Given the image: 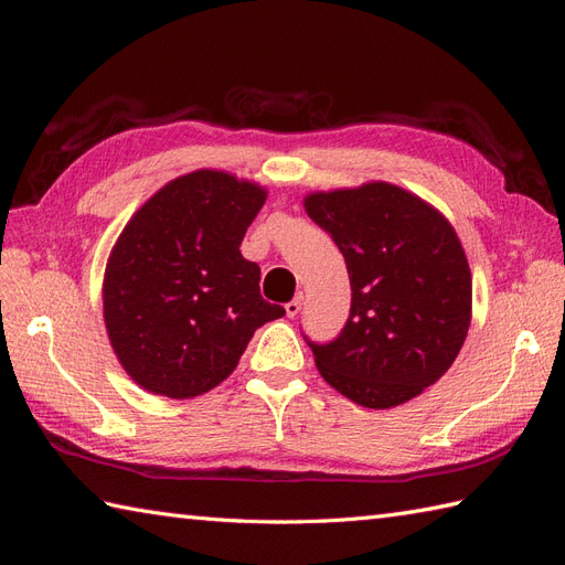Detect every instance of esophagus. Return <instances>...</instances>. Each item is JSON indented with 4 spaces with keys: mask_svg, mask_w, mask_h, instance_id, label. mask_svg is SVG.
Listing matches in <instances>:
<instances>
[{
    "mask_svg": "<svg viewBox=\"0 0 565 565\" xmlns=\"http://www.w3.org/2000/svg\"><path fill=\"white\" fill-rule=\"evenodd\" d=\"M301 301H303V297H301V295H297L292 301H287V303H285V313H287V318H295V316L301 311Z\"/></svg>",
    "mask_w": 565,
    "mask_h": 565,
    "instance_id": "34e87169",
    "label": "esophagus"
}]
</instances>
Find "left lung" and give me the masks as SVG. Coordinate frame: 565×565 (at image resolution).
I'll return each mask as SVG.
<instances>
[{"instance_id":"8db88e82","label":"left lung","mask_w":565,"mask_h":565,"mask_svg":"<svg viewBox=\"0 0 565 565\" xmlns=\"http://www.w3.org/2000/svg\"><path fill=\"white\" fill-rule=\"evenodd\" d=\"M306 212L344 254L351 309L332 341L306 344L358 405H401L436 384L465 344L471 273L452 226L391 183L316 193Z\"/></svg>"}]
</instances>
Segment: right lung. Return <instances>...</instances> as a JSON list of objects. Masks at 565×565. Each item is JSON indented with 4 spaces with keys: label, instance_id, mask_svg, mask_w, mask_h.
<instances>
[{
    "label": "right lung",
    "instance_id": "obj_1",
    "mask_svg": "<svg viewBox=\"0 0 565 565\" xmlns=\"http://www.w3.org/2000/svg\"><path fill=\"white\" fill-rule=\"evenodd\" d=\"M264 200L259 185L202 169L167 183L119 235L104 318L141 388L200 396L228 377L264 322L285 316L259 292L262 268L241 254Z\"/></svg>",
    "mask_w": 565,
    "mask_h": 565
}]
</instances>
